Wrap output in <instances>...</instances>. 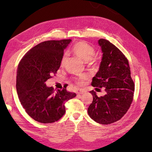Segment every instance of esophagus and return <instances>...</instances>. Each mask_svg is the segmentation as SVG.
I'll return each mask as SVG.
<instances>
[{
  "mask_svg": "<svg viewBox=\"0 0 152 152\" xmlns=\"http://www.w3.org/2000/svg\"><path fill=\"white\" fill-rule=\"evenodd\" d=\"M86 91L84 89H77V94H82V93H85Z\"/></svg>",
  "mask_w": 152,
  "mask_h": 152,
  "instance_id": "esophagus-1",
  "label": "esophagus"
}]
</instances>
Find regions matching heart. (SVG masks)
<instances>
[{
  "label": "heart",
  "mask_w": 152,
  "mask_h": 152,
  "mask_svg": "<svg viewBox=\"0 0 152 152\" xmlns=\"http://www.w3.org/2000/svg\"><path fill=\"white\" fill-rule=\"evenodd\" d=\"M72 51L74 54L76 55L77 56L80 57L85 61H88L91 59L95 54V48L84 41H79L78 42L74 44L72 47ZM66 57L67 54L64 53L61 60V64H64L66 61ZM86 78V76L85 74H82L78 79V82L80 80L84 79Z\"/></svg>",
  "instance_id": "heart-1"
}]
</instances>
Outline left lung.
<instances>
[{"instance_id":"8db88e82","label":"left lung","mask_w":152,"mask_h":152,"mask_svg":"<svg viewBox=\"0 0 152 152\" xmlns=\"http://www.w3.org/2000/svg\"><path fill=\"white\" fill-rule=\"evenodd\" d=\"M102 57L99 70L92 79L93 87L104 88L105 95L98 96L92 90L93 102L88 114L99 124L108 125L120 119L133 101L134 83L129 61L121 51L107 40L98 41Z\"/></svg>"}]
</instances>
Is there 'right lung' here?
<instances>
[{
    "label": "right lung",
    "mask_w": 152,
    "mask_h": 152,
    "mask_svg": "<svg viewBox=\"0 0 152 152\" xmlns=\"http://www.w3.org/2000/svg\"><path fill=\"white\" fill-rule=\"evenodd\" d=\"M70 39L48 40L38 44L25 53L19 63L16 89L21 104L28 115L38 122L57 121L65 113L64 104L76 93L63 89L56 91L46 82L57 73L64 50Z\"/></svg>",
    "instance_id": "add662e5"
}]
</instances>
